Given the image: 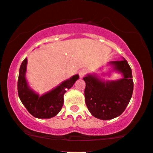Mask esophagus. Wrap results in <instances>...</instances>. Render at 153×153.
Returning <instances> with one entry per match:
<instances>
[{
    "label": "esophagus",
    "mask_w": 153,
    "mask_h": 153,
    "mask_svg": "<svg viewBox=\"0 0 153 153\" xmlns=\"http://www.w3.org/2000/svg\"><path fill=\"white\" fill-rule=\"evenodd\" d=\"M86 73V71L85 70V69H81V70H80L79 72H78V74H79V76L81 78H84V77L85 76Z\"/></svg>",
    "instance_id": "obj_1"
}]
</instances>
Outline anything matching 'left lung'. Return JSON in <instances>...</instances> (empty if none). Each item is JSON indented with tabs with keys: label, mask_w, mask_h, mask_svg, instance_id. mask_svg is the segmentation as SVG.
I'll return each mask as SVG.
<instances>
[{
	"label": "left lung",
	"mask_w": 153,
	"mask_h": 153,
	"mask_svg": "<svg viewBox=\"0 0 153 153\" xmlns=\"http://www.w3.org/2000/svg\"><path fill=\"white\" fill-rule=\"evenodd\" d=\"M112 70L121 73L123 78L115 81H103L96 74H87L83 79L85 102L90 113L101 120L119 116L129 103L133 92L132 69L124 58L110 61Z\"/></svg>",
	"instance_id": "obj_1"
}]
</instances>
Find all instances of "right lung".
Here are the masks:
<instances>
[{
	"instance_id": "obj_1",
	"label": "right lung",
	"mask_w": 153,
	"mask_h": 153,
	"mask_svg": "<svg viewBox=\"0 0 153 153\" xmlns=\"http://www.w3.org/2000/svg\"><path fill=\"white\" fill-rule=\"evenodd\" d=\"M27 65V58H25L20 67L18 80V96L21 102L29 113L35 118L44 119L55 117L64 104V94L73 86L79 78V75H73L49 92L39 95L30 88L26 79Z\"/></svg>"
}]
</instances>
